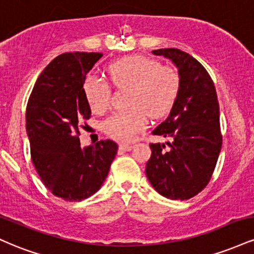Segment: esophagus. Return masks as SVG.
I'll return each instance as SVG.
<instances>
[{
  "instance_id": "obj_1",
  "label": "esophagus",
  "mask_w": 254,
  "mask_h": 254,
  "mask_svg": "<svg viewBox=\"0 0 254 254\" xmlns=\"http://www.w3.org/2000/svg\"><path fill=\"white\" fill-rule=\"evenodd\" d=\"M132 145L131 144H121L119 145V150H123V151H130L132 149Z\"/></svg>"
}]
</instances>
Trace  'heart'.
I'll use <instances>...</instances> for the list:
<instances>
[{
	"instance_id": "heart-1",
	"label": "heart",
	"mask_w": 254,
	"mask_h": 254,
	"mask_svg": "<svg viewBox=\"0 0 254 254\" xmlns=\"http://www.w3.org/2000/svg\"><path fill=\"white\" fill-rule=\"evenodd\" d=\"M110 81L116 88H129L124 112L115 113L104 124L110 137L119 142H131L148 125V115L160 118L170 112L180 89V75L171 65L145 56H127L107 66ZM83 93L93 112L104 113L110 109L112 90L101 78L88 76Z\"/></svg>"
}]
</instances>
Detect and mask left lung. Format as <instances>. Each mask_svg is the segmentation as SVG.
I'll use <instances>...</instances> for the list:
<instances>
[{
  "instance_id": "left-lung-1",
  "label": "left lung",
  "mask_w": 254,
  "mask_h": 254,
  "mask_svg": "<svg viewBox=\"0 0 254 254\" xmlns=\"http://www.w3.org/2000/svg\"><path fill=\"white\" fill-rule=\"evenodd\" d=\"M153 54L170 58L178 66L180 89L168 118L153 131L171 137L170 149L150 143L145 174L164 197L190 199L210 182L222 147L216 89L205 68L186 52L159 49Z\"/></svg>"
}]
</instances>
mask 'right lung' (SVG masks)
I'll list each match as a JSON object with an SVG mask.
<instances>
[{"instance_id": "obj_1", "label": "right lung", "mask_w": 254, "mask_h": 254, "mask_svg": "<svg viewBox=\"0 0 254 254\" xmlns=\"http://www.w3.org/2000/svg\"><path fill=\"white\" fill-rule=\"evenodd\" d=\"M99 52H66L42 71L26 107L31 159L44 185L55 196L80 202L94 194L109 174L118 145L101 139L84 149L81 123L90 118L83 82Z\"/></svg>"}]
</instances>
